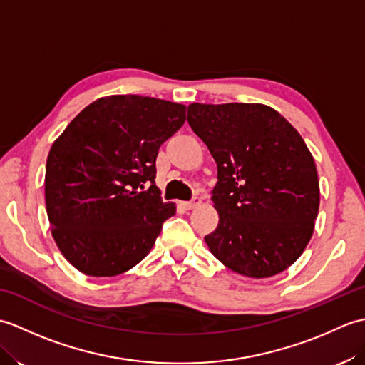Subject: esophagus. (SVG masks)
Segmentation results:
<instances>
[{
  "mask_svg": "<svg viewBox=\"0 0 365 365\" xmlns=\"http://www.w3.org/2000/svg\"><path fill=\"white\" fill-rule=\"evenodd\" d=\"M200 202H202V200H200V197H195L192 200H190V202H183V207L188 208V210H192V208L199 207Z\"/></svg>",
  "mask_w": 365,
  "mask_h": 365,
  "instance_id": "esophagus-1",
  "label": "esophagus"
}]
</instances>
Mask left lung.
<instances>
[{
    "instance_id": "8db88e82",
    "label": "left lung",
    "mask_w": 365,
    "mask_h": 365,
    "mask_svg": "<svg viewBox=\"0 0 365 365\" xmlns=\"http://www.w3.org/2000/svg\"><path fill=\"white\" fill-rule=\"evenodd\" d=\"M188 123L218 166V226L208 250L235 273L263 279L293 265L320 205L315 161L284 115L262 103H191Z\"/></svg>"
}]
</instances>
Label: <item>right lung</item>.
Here are the masks:
<instances>
[{"label":"right lung","instance_id":"obj_1","mask_svg":"<svg viewBox=\"0 0 365 365\" xmlns=\"http://www.w3.org/2000/svg\"><path fill=\"white\" fill-rule=\"evenodd\" d=\"M185 119L182 103L108 96L84 108L53 143L46 215L61 254L83 274L118 276L150 252L175 213L155 187V161ZM145 181L153 185L143 192Z\"/></svg>","mask_w":365,"mask_h":365}]
</instances>
